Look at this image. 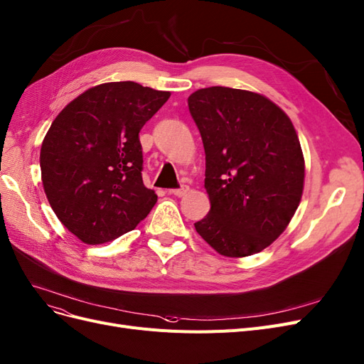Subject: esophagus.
<instances>
[{"instance_id": "34e87169", "label": "esophagus", "mask_w": 364, "mask_h": 364, "mask_svg": "<svg viewBox=\"0 0 364 364\" xmlns=\"http://www.w3.org/2000/svg\"><path fill=\"white\" fill-rule=\"evenodd\" d=\"M188 191H190V186H188V185H182L181 188H174V190H170L168 193H170V194H174V196H178V197H182V196H185Z\"/></svg>"}]
</instances>
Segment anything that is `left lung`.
Wrapping results in <instances>:
<instances>
[{
	"label": "left lung",
	"mask_w": 364,
	"mask_h": 364,
	"mask_svg": "<svg viewBox=\"0 0 364 364\" xmlns=\"http://www.w3.org/2000/svg\"><path fill=\"white\" fill-rule=\"evenodd\" d=\"M188 107L203 140L210 202L194 228L225 257L256 255L301 202L306 166L294 124L267 96L230 87L200 89Z\"/></svg>",
	"instance_id": "left-lung-1"
}]
</instances>
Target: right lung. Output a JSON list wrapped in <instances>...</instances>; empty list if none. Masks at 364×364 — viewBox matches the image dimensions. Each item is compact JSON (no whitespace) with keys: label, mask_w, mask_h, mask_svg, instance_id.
Segmentation results:
<instances>
[{"label":"right lung","mask_w":364,"mask_h":364,"mask_svg":"<svg viewBox=\"0 0 364 364\" xmlns=\"http://www.w3.org/2000/svg\"><path fill=\"white\" fill-rule=\"evenodd\" d=\"M168 97L134 81L99 84L69 102L48 129L43 190L57 218L84 244L114 241L155 206L158 196L141 178L139 132Z\"/></svg>","instance_id":"add662e5"}]
</instances>
